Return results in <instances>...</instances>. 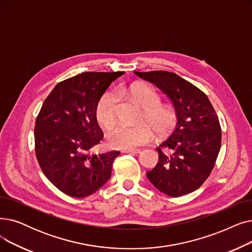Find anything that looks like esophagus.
Returning <instances> with one entry per match:
<instances>
[{
  "mask_svg": "<svg viewBox=\"0 0 252 252\" xmlns=\"http://www.w3.org/2000/svg\"><path fill=\"white\" fill-rule=\"evenodd\" d=\"M123 153H127V154H138L140 153L139 149H130V150H124Z\"/></svg>",
  "mask_w": 252,
  "mask_h": 252,
  "instance_id": "1",
  "label": "esophagus"
}]
</instances>
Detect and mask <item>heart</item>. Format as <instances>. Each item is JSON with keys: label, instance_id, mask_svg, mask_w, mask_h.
<instances>
[{"label": "heart", "instance_id": "b5f03b06", "mask_svg": "<svg viewBox=\"0 0 252 252\" xmlns=\"http://www.w3.org/2000/svg\"><path fill=\"white\" fill-rule=\"evenodd\" d=\"M120 93L128 94L142 110L141 118L151 126L157 135L171 132L175 128L178 118L176 112L169 106H162L161 98L152 88L147 86L121 87ZM118 96L114 91H105L99 98L95 115L100 125H111L116 118V106ZM107 143L116 149L130 150L145 145L152 138V131L145 124L127 126L115 124L106 130Z\"/></svg>", "mask_w": 252, "mask_h": 252}]
</instances>
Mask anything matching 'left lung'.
<instances>
[{"instance_id": "left-lung-1", "label": "left lung", "mask_w": 252, "mask_h": 252, "mask_svg": "<svg viewBox=\"0 0 252 252\" xmlns=\"http://www.w3.org/2000/svg\"><path fill=\"white\" fill-rule=\"evenodd\" d=\"M134 74L160 89L178 118L173 132L157 149L159 161L147 172L149 181L170 197L191 193L206 181L219 156V117L206 94L178 75L166 70ZM161 147L167 152L163 153Z\"/></svg>"}]
</instances>
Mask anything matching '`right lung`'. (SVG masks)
I'll return each mask as SVG.
<instances>
[{"instance_id":"obj_1","label":"right lung","mask_w":252,"mask_h":252,"mask_svg":"<svg viewBox=\"0 0 252 252\" xmlns=\"http://www.w3.org/2000/svg\"><path fill=\"white\" fill-rule=\"evenodd\" d=\"M124 71H87L53 88L35 120V155L45 176L59 190L84 198L99 189L112 173L118 151L93 154L103 137L95 109L101 95Z\"/></svg>"}]
</instances>
